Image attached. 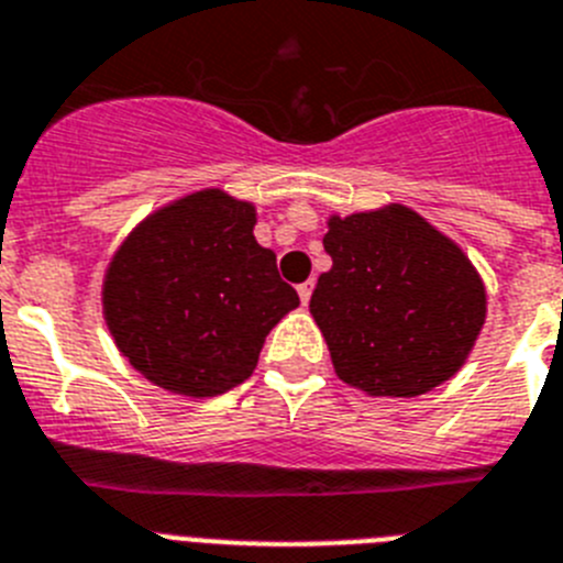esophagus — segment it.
<instances>
[{"label":"esophagus","mask_w":563,"mask_h":563,"mask_svg":"<svg viewBox=\"0 0 563 563\" xmlns=\"http://www.w3.org/2000/svg\"><path fill=\"white\" fill-rule=\"evenodd\" d=\"M311 291H314V283H311V280H306V283H300V286H297V295H300L302 306L311 300Z\"/></svg>","instance_id":"34e87169"}]
</instances>
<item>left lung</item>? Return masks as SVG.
I'll use <instances>...</instances> for the list:
<instances>
[{"label":"left lung","instance_id":"left-lung-1","mask_svg":"<svg viewBox=\"0 0 563 563\" xmlns=\"http://www.w3.org/2000/svg\"><path fill=\"white\" fill-rule=\"evenodd\" d=\"M309 311L336 376L368 397H419L451 379L476 345L487 291L471 257L422 214L388 203L331 214Z\"/></svg>","mask_w":563,"mask_h":563}]
</instances>
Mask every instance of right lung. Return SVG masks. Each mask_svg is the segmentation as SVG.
I'll use <instances>...</instances> for the list:
<instances>
[{"mask_svg": "<svg viewBox=\"0 0 563 563\" xmlns=\"http://www.w3.org/2000/svg\"><path fill=\"white\" fill-rule=\"evenodd\" d=\"M254 223L249 200L200 189L146 214L112 254L107 329L158 388L203 399L246 383L268 331L300 306Z\"/></svg>", "mask_w": 563, "mask_h": 563, "instance_id": "obj_1", "label": "right lung"}]
</instances>
